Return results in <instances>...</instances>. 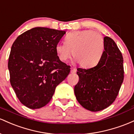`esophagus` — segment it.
<instances>
[{"instance_id": "obj_1", "label": "esophagus", "mask_w": 134, "mask_h": 134, "mask_svg": "<svg viewBox=\"0 0 134 134\" xmlns=\"http://www.w3.org/2000/svg\"><path fill=\"white\" fill-rule=\"evenodd\" d=\"M76 70L75 68H71V73H76Z\"/></svg>"}]
</instances>
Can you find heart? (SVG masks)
Wrapping results in <instances>:
<instances>
[{
  "label": "heart",
  "mask_w": 134,
  "mask_h": 134,
  "mask_svg": "<svg viewBox=\"0 0 134 134\" xmlns=\"http://www.w3.org/2000/svg\"><path fill=\"white\" fill-rule=\"evenodd\" d=\"M104 43L103 36L91 30L70 33L65 38V43L55 46V52L60 61H66L72 55L74 61L83 68L96 66L103 54Z\"/></svg>",
  "instance_id": "heart-1"
}]
</instances>
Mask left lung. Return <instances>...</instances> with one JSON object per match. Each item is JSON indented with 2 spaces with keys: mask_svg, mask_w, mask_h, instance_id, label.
<instances>
[{
  "mask_svg": "<svg viewBox=\"0 0 134 134\" xmlns=\"http://www.w3.org/2000/svg\"><path fill=\"white\" fill-rule=\"evenodd\" d=\"M104 51L98 64L77 69L79 76L74 91L78 102L86 109L99 111L115 101L124 79V58L110 37L104 38Z\"/></svg>",
  "mask_w": 134,
  "mask_h": 134,
  "instance_id": "8db88e82",
  "label": "left lung"
}]
</instances>
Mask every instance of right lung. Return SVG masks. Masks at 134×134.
I'll use <instances>...</instances> for the list:
<instances>
[{"label": "right lung", "mask_w": 134, "mask_h": 134, "mask_svg": "<svg viewBox=\"0 0 134 134\" xmlns=\"http://www.w3.org/2000/svg\"><path fill=\"white\" fill-rule=\"evenodd\" d=\"M65 31L36 27L18 36L11 47L10 82L19 101L30 109L49 103L55 87L70 72L55 52Z\"/></svg>", "instance_id": "obj_1"}]
</instances>
